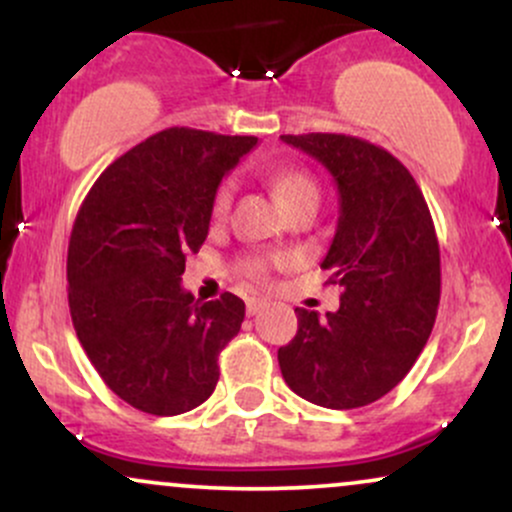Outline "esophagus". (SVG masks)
Listing matches in <instances>:
<instances>
[{"mask_svg": "<svg viewBox=\"0 0 512 512\" xmlns=\"http://www.w3.org/2000/svg\"><path fill=\"white\" fill-rule=\"evenodd\" d=\"M264 308H267V301H262V298H248V315L262 313Z\"/></svg>", "mask_w": 512, "mask_h": 512, "instance_id": "esophagus-1", "label": "esophagus"}]
</instances>
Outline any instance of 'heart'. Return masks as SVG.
Returning <instances> with one entry per match:
<instances>
[{
	"label": "heart",
	"mask_w": 512,
	"mask_h": 512,
	"mask_svg": "<svg viewBox=\"0 0 512 512\" xmlns=\"http://www.w3.org/2000/svg\"><path fill=\"white\" fill-rule=\"evenodd\" d=\"M272 182H274L276 195H279V199L284 202V207L289 211L301 207V204L317 202V199H320V192H317L315 180L298 168L276 170ZM233 190H236V187H233V180H223L221 185L216 187L214 197H211V216H214V219H221V216L231 209ZM269 262L272 260H267V257L250 255L240 262V269H243V274H248L250 279L262 281L264 276H267ZM274 262H279V260L274 257Z\"/></svg>",
	"instance_id": "b5f03b06"
}]
</instances>
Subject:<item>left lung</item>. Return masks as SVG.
Returning a JSON list of instances; mask_svg holds the SVG:
<instances>
[{
  "label": "left lung",
  "mask_w": 512,
  "mask_h": 512,
  "mask_svg": "<svg viewBox=\"0 0 512 512\" xmlns=\"http://www.w3.org/2000/svg\"><path fill=\"white\" fill-rule=\"evenodd\" d=\"M332 173L339 221L320 267L344 289L337 313L296 308L298 332L279 368L298 397L366 407L409 373L440 303V248L411 173L383 146L349 134H281Z\"/></svg>",
  "instance_id": "obj_1"
}]
</instances>
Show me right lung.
<instances>
[{"label": "right lung", "instance_id": "obj_1", "mask_svg": "<svg viewBox=\"0 0 512 512\" xmlns=\"http://www.w3.org/2000/svg\"><path fill=\"white\" fill-rule=\"evenodd\" d=\"M257 137L170 127L93 182L67 252L69 313L103 383L134 409L175 416L207 402L240 332L233 293L195 301L185 257L207 240L211 197Z\"/></svg>", "mask_w": 512, "mask_h": 512}]
</instances>
